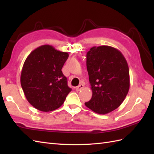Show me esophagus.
<instances>
[{
	"instance_id": "obj_1",
	"label": "esophagus",
	"mask_w": 154,
	"mask_h": 154,
	"mask_svg": "<svg viewBox=\"0 0 154 154\" xmlns=\"http://www.w3.org/2000/svg\"><path fill=\"white\" fill-rule=\"evenodd\" d=\"M84 88V85H82V84H81V85H79V86H77V87H76V91H80L81 90H82Z\"/></svg>"
}]
</instances>
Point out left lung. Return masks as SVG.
<instances>
[{
	"mask_svg": "<svg viewBox=\"0 0 154 154\" xmlns=\"http://www.w3.org/2000/svg\"><path fill=\"white\" fill-rule=\"evenodd\" d=\"M87 69L93 95L85 106L100 114L116 109L130 88L129 68L122 54L109 45L94 46L87 54Z\"/></svg>",
	"mask_w": 154,
	"mask_h": 154,
	"instance_id": "8db88e82",
	"label": "left lung"
}]
</instances>
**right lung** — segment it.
<instances>
[{"instance_id":"1","label":"right lung","mask_w":154,"mask_h":154,"mask_svg":"<svg viewBox=\"0 0 154 154\" xmlns=\"http://www.w3.org/2000/svg\"><path fill=\"white\" fill-rule=\"evenodd\" d=\"M69 57L50 45L32 51L25 60L20 83L24 95L35 109L50 112L60 108L71 91L61 69Z\"/></svg>"}]
</instances>
